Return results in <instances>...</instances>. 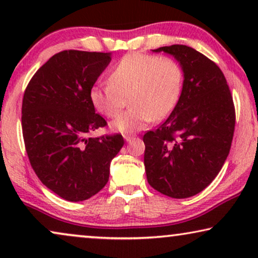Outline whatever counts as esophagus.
<instances>
[{
  "label": "esophagus",
  "instance_id": "34e87169",
  "mask_svg": "<svg viewBox=\"0 0 258 258\" xmlns=\"http://www.w3.org/2000/svg\"><path fill=\"white\" fill-rule=\"evenodd\" d=\"M124 140L126 141V142H130V141L133 140V137L129 136V135H124Z\"/></svg>",
  "mask_w": 258,
  "mask_h": 258
}]
</instances>
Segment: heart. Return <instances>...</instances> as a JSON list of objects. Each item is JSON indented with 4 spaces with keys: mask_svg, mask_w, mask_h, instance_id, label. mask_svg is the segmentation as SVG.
<instances>
[{
    "mask_svg": "<svg viewBox=\"0 0 258 258\" xmlns=\"http://www.w3.org/2000/svg\"><path fill=\"white\" fill-rule=\"evenodd\" d=\"M183 70L171 57L133 52L125 55L109 75V83L90 89V101L97 111L109 118L130 109L112 123V129L133 134L151 121H162L174 111L181 97Z\"/></svg>",
    "mask_w": 258,
    "mask_h": 258,
    "instance_id": "heart-1",
    "label": "heart"
}]
</instances>
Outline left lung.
Returning a JSON list of instances; mask_svg holds the SVG:
<instances>
[{
  "mask_svg": "<svg viewBox=\"0 0 258 258\" xmlns=\"http://www.w3.org/2000/svg\"><path fill=\"white\" fill-rule=\"evenodd\" d=\"M183 70L179 101L156 130L143 136L148 183L172 199L206 189L221 171L235 130V107L222 70L195 49L161 47Z\"/></svg>",
  "mask_w": 258,
  "mask_h": 258,
  "instance_id": "obj_1",
  "label": "left lung"
}]
</instances>
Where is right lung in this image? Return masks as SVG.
Listing matches in <instances>:
<instances>
[{
  "mask_svg": "<svg viewBox=\"0 0 258 258\" xmlns=\"http://www.w3.org/2000/svg\"><path fill=\"white\" fill-rule=\"evenodd\" d=\"M111 61V52L64 50L30 80L22 102L26 150L41 182L63 200L81 202L107 184L122 135L89 137L107 125L95 112L90 89Z\"/></svg>",
  "mask_w": 258,
  "mask_h": 258,
  "instance_id": "add662e5",
  "label": "right lung"
}]
</instances>
